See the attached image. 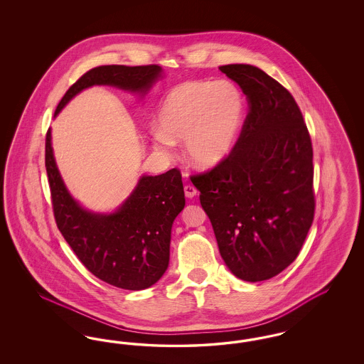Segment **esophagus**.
<instances>
[{
  "instance_id": "obj_1",
  "label": "esophagus",
  "mask_w": 364,
  "mask_h": 364,
  "mask_svg": "<svg viewBox=\"0 0 364 364\" xmlns=\"http://www.w3.org/2000/svg\"><path fill=\"white\" fill-rule=\"evenodd\" d=\"M184 192H186V196H187L188 199L195 198L196 193H198V191H196V188H195L193 186H186V187H184Z\"/></svg>"
}]
</instances>
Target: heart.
Listing matches in <instances>:
<instances>
[{
	"label": "heart",
	"instance_id": "obj_1",
	"mask_svg": "<svg viewBox=\"0 0 364 364\" xmlns=\"http://www.w3.org/2000/svg\"><path fill=\"white\" fill-rule=\"evenodd\" d=\"M242 91L229 80L186 82L173 87L156 112L154 146L169 150L186 140V154L198 169H211L230 156L244 119Z\"/></svg>",
	"mask_w": 364,
	"mask_h": 364
}]
</instances>
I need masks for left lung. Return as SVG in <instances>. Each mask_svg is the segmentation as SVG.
Segmentation results:
<instances>
[{
  "instance_id": "obj_1",
  "label": "left lung",
  "mask_w": 364,
  "mask_h": 364,
  "mask_svg": "<svg viewBox=\"0 0 364 364\" xmlns=\"http://www.w3.org/2000/svg\"><path fill=\"white\" fill-rule=\"evenodd\" d=\"M248 98L233 151L193 176L220 254L236 277H276L299 255L314 220L311 139L291 92L250 64L220 67Z\"/></svg>"
}]
</instances>
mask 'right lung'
<instances>
[{
	"label": "right lung",
	"instance_id": "right-lung-1",
	"mask_svg": "<svg viewBox=\"0 0 364 364\" xmlns=\"http://www.w3.org/2000/svg\"><path fill=\"white\" fill-rule=\"evenodd\" d=\"M162 77L164 70L158 65L97 67L70 87L54 117L90 87H116L143 100ZM45 164L55 223L87 269L122 289L141 291L154 285L169 266L172 225L186 206L180 172L171 169L158 176H140L119 208L101 213L82 206L70 195L55 164L52 128L46 135Z\"/></svg>",
	"mask_w": 364,
	"mask_h": 364
}]
</instances>
